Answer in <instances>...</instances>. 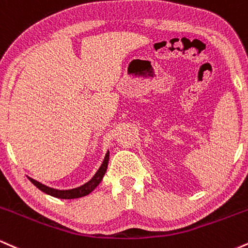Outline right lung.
Masks as SVG:
<instances>
[{
  "instance_id": "add662e5",
  "label": "right lung",
  "mask_w": 248,
  "mask_h": 248,
  "mask_svg": "<svg viewBox=\"0 0 248 248\" xmlns=\"http://www.w3.org/2000/svg\"><path fill=\"white\" fill-rule=\"evenodd\" d=\"M108 160H109V152L106 154V156H105V160H104V162H102L101 167L99 168V170L96 171L95 175L93 176V178L91 179L90 182H87L86 184H84V186L76 187V189H72V190L52 189V187H49V186H44V184L39 183V182L35 181V179H32V178H29V179H30L31 183H32L36 187H38L41 191L47 193V195H50V196H53V197H56V198H61V199L80 198V197H84V196L88 195L90 192H92L93 190H94L95 187L99 186V183L101 182V179H102V177H104L105 172H106V170H107Z\"/></svg>"
}]
</instances>
